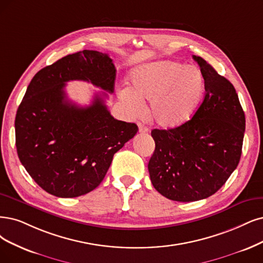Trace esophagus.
Segmentation results:
<instances>
[{
    "instance_id": "34e87169",
    "label": "esophagus",
    "mask_w": 263,
    "mask_h": 263,
    "mask_svg": "<svg viewBox=\"0 0 263 263\" xmlns=\"http://www.w3.org/2000/svg\"><path fill=\"white\" fill-rule=\"evenodd\" d=\"M138 125H139V132L140 133H147L148 132V129L146 128V126H145L144 124H142V123H138Z\"/></svg>"
}]
</instances>
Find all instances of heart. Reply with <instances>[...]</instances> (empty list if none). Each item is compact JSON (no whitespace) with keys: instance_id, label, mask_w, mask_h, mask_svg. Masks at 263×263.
I'll list each match as a JSON object with an SVG mask.
<instances>
[{"instance_id":"1","label":"heart","mask_w":263,"mask_h":263,"mask_svg":"<svg viewBox=\"0 0 263 263\" xmlns=\"http://www.w3.org/2000/svg\"><path fill=\"white\" fill-rule=\"evenodd\" d=\"M132 87L120 91V100L132 115L151 101L149 117L161 128H176L195 115L205 94V80L194 67L164 61L142 65L130 74Z\"/></svg>"}]
</instances>
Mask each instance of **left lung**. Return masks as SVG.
<instances>
[{"label": "left lung", "instance_id": "1", "mask_svg": "<svg viewBox=\"0 0 263 263\" xmlns=\"http://www.w3.org/2000/svg\"><path fill=\"white\" fill-rule=\"evenodd\" d=\"M205 80V97L187 122L154 129L148 162L154 187L176 201H195L218 192L237 167L245 114L233 84L203 58L193 55Z\"/></svg>", "mask_w": 263, "mask_h": 263}]
</instances>
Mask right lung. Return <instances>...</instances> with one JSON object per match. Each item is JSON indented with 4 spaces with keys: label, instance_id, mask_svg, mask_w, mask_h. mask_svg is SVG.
<instances>
[{
    "label": "right lung",
    "instance_id": "1",
    "mask_svg": "<svg viewBox=\"0 0 263 263\" xmlns=\"http://www.w3.org/2000/svg\"><path fill=\"white\" fill-rule=\"evenodd\" d=\"M115 79L108 55L83 50L44 67L29 83L15 118L16 148L45 192L62 198L90 193L105 178L114 155L137 134V124L110 115L106 93L80 107L65 92L68 81L81 80L112 93Z\"/></svg>",
    "mask_w": 263,
    "mask_h": 263
}]
</instances>
